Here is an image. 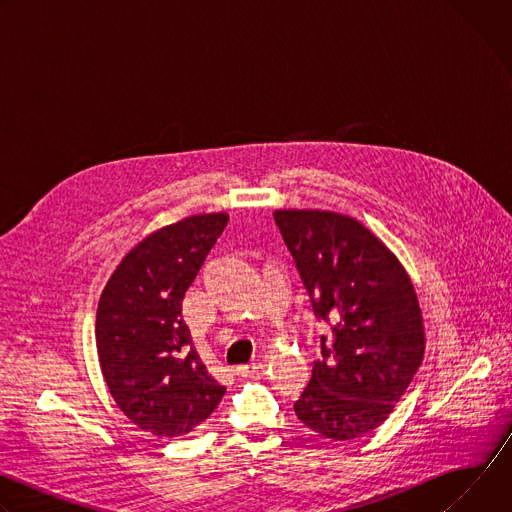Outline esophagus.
<instances>
[{
  "mask_svg": "<svg viewBox=\"0 0 512 512\" xmlns=\"http://www.w3.org/2000/svg\"><path fill=\"white\" fill-rule=\"evenodd\" d=\"M263 371V364L261 362H249V364H241V367L235 369V373L239 377H253V375H259Z\"/></svg>",
  "mask_w": 512,
  "mask_h": 512,
  "instance_id": "1",
  "label": "esophagus"
}]
</instances>
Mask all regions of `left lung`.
<instances>
[{
	"mask_svg": "<svg viewBox=\"0 0 512 512\" xmlns=\"http://www.w3.org/2000/svg\"><path fill=\"white\" fill-rule=\"evenodd\" d=\"M273 218L316 318L332 328L296 415L330 440H354L391 415L421 364L425 334L413 283L399 259L346 214L275 210Z\"/></svg>",
	"mask_w": 512,
	"mask_h": 512,
	"instance_id": "1",
	"label": "left lung"
}]
</instances>
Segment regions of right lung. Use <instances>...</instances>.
Wrapping results in <instances>:
<instances>
[{
    "mask_svg": "<svg viewBox=\"0 0 512 512\" xmlns=\"http://www.w3.org/2000/svg\"><path fill=\"white\" fill-rule=\"evenodd\" d=\"M229 214L188 216L137 243L109 277L97 308V352L119 409L139 429L178 437L223 399L182 318V300Z\"/></svg>",
    "mask_w": 512,
    "mask_h": 512,
    "instance_id": "right-lung-1",
    "label": "right lung"
}]
</instances>
